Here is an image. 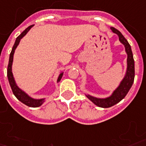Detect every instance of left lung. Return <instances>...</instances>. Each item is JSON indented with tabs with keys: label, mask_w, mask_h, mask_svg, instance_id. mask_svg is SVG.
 I'll list each match as a JSON object with an SVG mask.
<instances>
[{
	"label": "left lung",
	"mask_w": 146,
	"mask_h": 146,
	"mask_svg": "<svg viewBox=\"0 0 146 146\" xmlns=\"http://www.w3.org/2000/svg\"><path fill=\"white\" fill-rule=\"evenodd\" d=\"M111 30L113 33L117 35L119 38L120 42L123 44L125 46V52L127 54V69H126L125 76L121 80V81L120 82L119 85L117 86V88L114 90L108 98H96L92 95L85 94L86 97L90 101H92L95 105L100 107V108H104L114 106V104H116L122 100L123 98L127 95L129 90L132 86L134 78H135V62H134L133 54L131 52V46L128 42V41L126 40V38L123 36V35L117 29L111 27Z\"/></svg>",
	"instance_id": "obj_1"
}]
</instances>
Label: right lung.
<instances>
[{
    "label": "right lung",
    "instance_id": "obj_1",
    "mask_svg": "<svg viewBox=\"0 0 146 146\" xmlns=\"http://www.w3.org/2000/svg\"><path fill=\"white\" fill-rule=\"evenodd\" d=\"M33 26H34V25H30L29 27H28V28H27L24 32H21V35H18V37H17V38H16L15 42L14 44L12 50H11V54H10L9 62H8V66H7V78H8V81H9L10 86L11 87V90H12L13 94H14V95L15 96L16 98H18V100H20L21 102L25 104L27 106L31 107V108H38V107L41 106V105L45 102L46 98L35 99V98H32V97H30L27 93L25 92L23 90H21L20 87H18L12 73L13 58H14V54H15L16 48H17L18 45H19V42H20V41H21V38L29 32V30L32 29ZM62 75H63V72H61V73H59V76H58V79H57V83H59V82L60 81V80L62 79Z\"/></svg>",
    "mask_w": 146,
    "mask_h": 146
}]
</instances>
